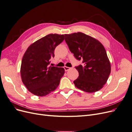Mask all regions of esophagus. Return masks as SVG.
I'll list each match as a JSON object with an SVG mask.
<instances>
[{"mask_svg":"<svg viewBox=\"0 0 132 132\" xmlns=\"http://www.w3.org/2000/svg\"><path fill=\"white\" fill-rule=\"evenodd\" d=\"M64 68L65 71H68V70H70V68H69V67H66V66L64 67Z\"/></svg>","mask_w":132,"mask_h":132,"instance_id":"obj_1","label":"esophagus"}]
</instances>
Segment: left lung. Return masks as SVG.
Returning <instances> with one entry per match:
<instances>
[{"mask_svg": "<svg viewBox=\"0 0 132 132\" xmlns=\"http://www.w3.org/2000/svg\"><path fill=\"white\" fill-rule=\"evenodd\" d=\"M64 36L71 52L84 63L75 67L79 77L74 81L75 86L87 93L102 89L111 73V63L105 47L97 39L80 32Z\"/></svg>", "mask_w": 132, "mask_h": 132, "instance_id": "obj_1", "label": "left lung"}]
</instances>
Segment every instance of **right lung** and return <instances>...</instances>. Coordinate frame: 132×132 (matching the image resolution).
Returning <instances> with one entry per match:
<instances>
[{
	"instance_id": "add662e5",
	"label": "right lung",
	"mask_w": 132,
	"mask_h": 132,
	"mask_svg": "<svg viewBox=\"0 0 132 132\" xmlns=\"http://www.w3.org/2000/svg\"><path fill=\"white\" fill-rule=\"evenodd\" d=\"M64 39V35L49 34L27 48L22 59V81L30 93L44 96L54 91L64 74L63 68L49 66L54 51Z\"/></svg>"
}]
</instances>
